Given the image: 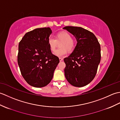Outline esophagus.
<instances>
[{
  "label": "esophagus",
  "mask_w": 120,
  "mask_h": 120,
  "mask_svg": "<svg viewBox=\"0 0 120 120\" xmlns=\"http://www.w3.org/2000/svg\"><path fill=\"white\" fill-rule=\"evenodd\" d=\"M59 60H60V61H62L63 60V58H59Z\"/></svg>",
  "instance_id": "obj_1"
}]
</instances>
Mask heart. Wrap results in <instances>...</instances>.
<instances>
[{"mask_svg": "<svg viewBox=\"0 0 120 120\" xmlns=\"http://www.w3.org/2000/svg\"><path fill=\"white\" fill-rule=\"evenodd\" d=\"M59 43L60 48L55 52V55L59 57L65 55L67 51L69 52H73L76 46L75 40L72 38L70 33L65 31L57 33L55 39L50 37L48 39V45L52 52H55Z\"/></svg>", "mask_w": 120, "mask_h": 120, "instance_id": "obj_1", "label": "heart"}]
</instances>
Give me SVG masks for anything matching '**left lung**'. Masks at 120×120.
<instances>
[{
    "mask_svg": "<svg viewBox=\"0 0 120 120\" xmlns=\"http://www.w3.org/2000/svg\"><path fill=\"white\" fill-rule=\"evenodd\" d=\"M75 37L77 43L73 52L64 59L65 77L76 87L87 85L96 74L101 61L100 44L92 32L81 27L63 28Z\"/></svg>",
    "mask_w": 120,
    "mask_h": 120,
    "instance_id": "8db88e82",
    "label": "left lung"
}]
</instances>
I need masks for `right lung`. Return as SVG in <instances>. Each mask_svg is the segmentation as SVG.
Listing matches in <instances>:
<instances>
[{
	"label": "right lung",
	"mask_w": 120,
	"mask_h": 120,
	"mask_svg": "<svg viewBox=\"0 0 120 120\" xmlns=\"http://www.w3.org/2000/svg\"><path fill=\"white\" fill-rule=\"evenodd\" d=\"M52 32L49 27L35 29L27 32L19 43L18 64L24 79L34 87L47 86L60 61L48 45Z\"/></svg>",
	"instance_id": "1"
}]
</instances>
